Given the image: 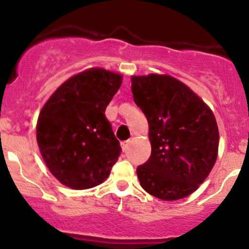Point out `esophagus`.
I'll use <instances>...</instances> for the list:
<instances>
[{
	"mask_svg": "<svg viewBox=\"0 0 249 249\" xmlns=\"http://www.w3.org/2000/svg\"><path fill=\"white\" fill-rule=\"evenodd\" d=\"M130 143H131V141H130V140L122 142V148H123V150H124V152H126V149H127V148H129Z\"/></svg>",
	"mask_w": 249,
	"mask_h": 249,
	"instance_id": "esophagus-1",
	"label": "esophagus"
}]
</instances>
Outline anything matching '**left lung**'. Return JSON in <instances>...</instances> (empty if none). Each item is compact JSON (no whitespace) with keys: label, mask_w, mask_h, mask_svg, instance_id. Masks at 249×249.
<instances>
[{"label":"left lung","mask_w":249,"mask_h":249,"mask_svg":"<svg viewBox=\"0 0 249 249\" xmlns=\"http://www.w3.org/2000/svg\"><path fill=\"white\" fill-rule=\"evenodd\" d=\"M131 91L147 117L152 144L149 159L136 170L141 185L166 201L188 196L217 160L219 134L212 110L170 76H134Z\"/></svg>","instance_id":"left-lung-1"}]
</instances>
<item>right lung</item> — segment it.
Listing matches in <instances>:
<instances>
[{
  "label": "right lung",
  "instance_id": "right-lung-1",
  "mask_svg": "<svg viewBox=\"0 0 249 249\" xmlns=\"http://www.w3.org/2000/svg\"><path fill=\"white\" fill-rule=\"evenodd\" d=\"M120 85V74L88 70L66 80L39 113V150L49 171L66 187H96L117 162L122 147L105 110Z\"/></svg>",
  "mask_w": 249,
  "mask_h": 249
}]
</instances>
